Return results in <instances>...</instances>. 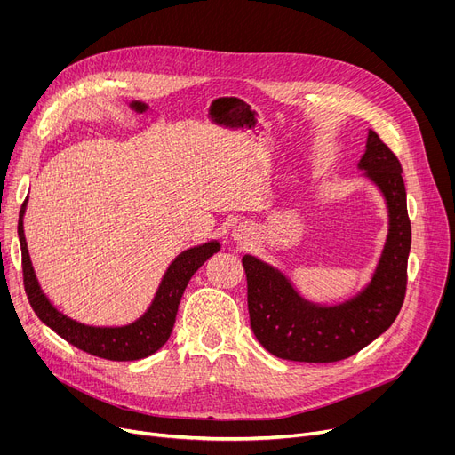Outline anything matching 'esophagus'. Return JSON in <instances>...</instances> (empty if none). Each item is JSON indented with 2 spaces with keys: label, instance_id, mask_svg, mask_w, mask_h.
Segmentation results:
<instances>
[{
  "label": "esophagus",
  "instance_id": "1",
  "mask_svg": "<svg viewBox=\"0 0 455 455\" xmlns=\"http://www.w3.org/2000/svg\"><path fill=\"white\" fill-rule=\"evenodd\" d=\"M252 234L254 232H252V228L249 225H240V227L234 228V240L235 242H247Z\"/></svg>",
  "mask_w": 455,
  "mask_h": 455
}]
</instances>
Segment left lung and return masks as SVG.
Segmentation results:
<instances>
[{
    "mask_svg": "<svg viewBox=\"0 0 455 455\" xmlns=\"http://www.w3.org/2000/svg\"><path fill=\"white\" fill-rule=\"evenodd\" d=\"M357 170L387 206V235L371 280L352 297L321 304L302 297L290 276L252 254L242 258L247 302L256 339L290 362L331 363L360 352L396 319L408 282L411 223L402 165L374 131H369Z\"/></svg>",
    "mask_w": 455,
    "mask_h": 455,
    "instance_id": "left-lung-1",
    "label": "left lung"
}]
</instances>
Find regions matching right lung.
<instances>
[{"label": "right lung", "instance_id": "1", "mask_svg": "<svg viewBox=\"0 0 455 455\" xmlns=\"http://www.w3.org/2000/svg\"><path fill=\"white\" fill-rule=\"evenodd\" d=\"M29 199V197H28ZM28 199L23 201L18 220V237L21 247L23 285L28 299L38 319L57 331L62 339L92 355L105 357L112 362H132L148 357L170 339L175 324L180 297L189 278L204 264V261L221 249L218 240L189 247L182 251L165 269L158 290L149 307L132 323L122 326H93L71 319L50 300L36 278L33 261L29 256L26 232H23V215H26Z\"/></svg>", "mask_w": 455, "mask_h": 455}]
</instances>
